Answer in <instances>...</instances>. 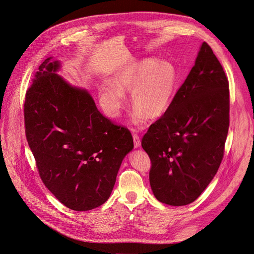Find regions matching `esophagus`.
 <instances>
[{
  "label": "esophagus",
  "instance_id": "esophagus-1",
  "mask_svg": "<svg viewBox=\"0 0 254 254\" xmlns=\"http://www.w3.org/2000/svg\"><path fill=\"white\" fill-rule=\"evenodd\" d=\"M132 138H133V144H134V147L135 148H139L141 143H140V138L137 134H133L132 135Z\"/></svg>",
  "mask_w": 254,
  "mask_h": 254
}]
</instances>
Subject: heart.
Wrapping results in <instances>:
<instances>
[{"label": "heart", "mask_w": 254, "mask_h": 254, "mask_svg": "<svg viewBox=\"0 0 254 254\" xmlns=\"http://www.w3.org/2000/svg\"><path fill=\"white\" fill-rule=\"evenodd\" d=\"M176 70L168 61L147 57L119 72L113 86H103L100 101L111 117H118L126 105L124 93H130L134 107L132 121L141 124L146 119L161 117L168 109L176 86Z\"/></svg>", "instance_id": "heart-1"}]
</instances>
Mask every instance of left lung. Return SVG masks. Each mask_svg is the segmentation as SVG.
<instances>
[{
    "mask_svg": "<svg viewBox=\"0 0 254 254\" xmlns=\"http://www.w3.org/2000/svg\"><path fill=\"white\" fill-rule=\"evenodd\" d=\"M229 126V81L203 42L185 82L141 141L151 160V190L159 202L185 206L202 194L223 160Z\"/></svg>",
    "mask_w": 254,
    "mask_h": 254,
    "instance_id": "obj_1",
    "label": "left lung"
}]
</instances>
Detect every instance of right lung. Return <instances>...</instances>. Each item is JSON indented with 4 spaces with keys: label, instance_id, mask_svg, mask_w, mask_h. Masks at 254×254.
Masks as SVG:
<instances>
[{
    "label": "right lung",
    "instance_id": "obj_1",
    "mask_svg": "<svg viewBox=\"0 0 254 254\" xmlns=\"http://www.w3.org/2000/svg\"><path fill=\"white\" fill-rule=\"evenodd\" d=\"M60 67L48 57L34 74L25 94V134L46 188L67 208L89 211L111 196L133 140L98 111L86 89L58 75Z\"/></svg>",
    "mask_w": 254,
    "mask_h": 254
}]
</instances>
